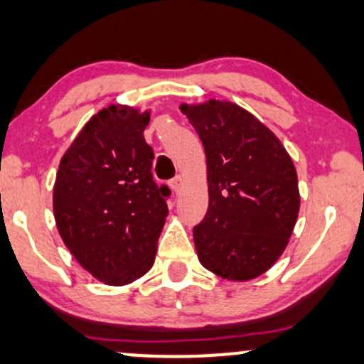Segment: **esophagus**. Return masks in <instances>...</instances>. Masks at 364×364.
Returning <instances> with one entry per match:
<instances>
[{
    "instance_id": "obj_1",
    "label": "esophagus",
    "mask_w": 364,
    "mask_h": 364,
    "mask_svg": "<svg viewBox=\"0 0 364 364\" xmlns=\"http://www.w3.org/2000/svg\"><path fill=\"white\" fill-rule=\"evenodd\" d=\"M169 186L173 188L174 193L181 191V186H183V179H181V176H176L174 179H171V183H169Z\"/></svg>"
}]
</instances>
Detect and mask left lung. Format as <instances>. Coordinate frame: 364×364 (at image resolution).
Here are the masks:
<instances>
[{"label": "left lung", "mask_w": 364, "mask_h": 364, "mask_svg": "<svg viewBox=\"0 0 364 364\" xmlns=\"http://www.w3.org/2000/svg\"><path fill=\"white\" fill-rule=\"evenodd\" d=\"M181 110L203 142L208 169V210L193 228L198 259L223 279L259 277L282 255L299 215L291 156L240 105L208 100Z\"/></svg>", "instance_id": "1"}]
</instances>
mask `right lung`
<instances>
[{
    "label": "right lung",
    "instance_id": "add662e5",
    "mask_svg": "<svg viewBox=\"0 0 364 364\" xmlns=\"http://www.w3.org/2000/svg\"><path fill=\"white\" fill-rule=\"evenodd\" d=\"M148 124V110L102 109L63 154L55 179L60 237L85 270L109 285L148 272L166 222L171 190L153 179Z\"/></svg>",
    "mask_w": 364,
    "mask_h": 364
}]
</instances>
